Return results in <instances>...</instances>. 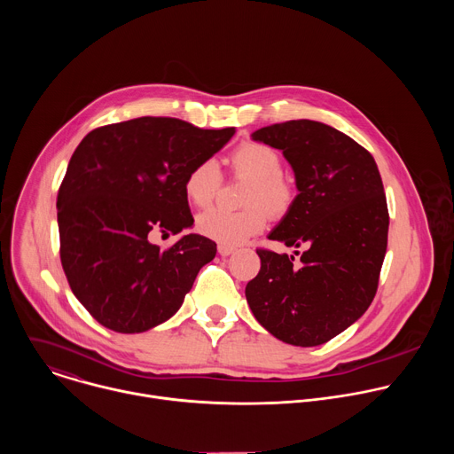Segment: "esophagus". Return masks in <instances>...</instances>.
<instances>
[{"mask_svg":"<svg viewBox=\"0 0 454 454\" xmlns=\"http://www.w3.org/2000/svg\"><path fill=\"white\" fill-rule=\"evenodd\" d=\"M217 251H219V254L228 256V254H231V253L235 251V247H233V246H228V244H219V246H217Z\"/></svg>","mask_w":454,"mask_h":454,"instance_id":"1","label":"esophagus"}]
</instances>
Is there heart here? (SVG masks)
Listing matches in <instances>:
<instances>
[{
  "instance_id": "b5f03b06",
  "label": "heart",
  "mask_w": 454,
  "mask_h": 454,
  "mask_svg": "<svg viewBox=\"0 0 454 454\" xmlns=\"http://www.w3.org/2000/svg\"><path fill=\"white\" fill-rule=\"evenodd\" d=\"M233 174L251 179L244 203V210L212 208L198 217V230L228 246H235L262 231L271 215H284L294 200V190L282 176L284 163L277 149L262 142H244L230 154ZM223 174L215 160H201L193 165L184 177V196L196 207H210L217 198Z\"/></svg>"
}]
</instances>
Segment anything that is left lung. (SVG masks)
Instances as JSON below:
<instances>
[{
	"mask_svg": "<svg viewBox=\"0 0 454 454\" xmlns=\"http://www.w3.org/2000/svg\"><path fill=\"white\" fill-rule=\"evenodd\" d=\"M253 140L280 149L298 196L270 233L301 254L258 247L261 271L246 300L275 338L316 347L350 327L370 307L387 246V205L373 156L338 129L291 120L254 131Z\"/></svg>",
	"mask_w": 454,
	"mask_h": 454,
	"instance_id": "1",
	"label": "left lung"
}]
</instances>
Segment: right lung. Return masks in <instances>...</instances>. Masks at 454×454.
<instances>
[{"mask_svg":"<svg viewBox=\"0 0 454 454\" xmlns=\"http://www.w3.org/2000/svg\"><path fill=\"white\" fill-rule=\"evenodd\" d=\"M235 135L179 118L142 116L93 129L75 149L57 193L60 264L77 300L100 325L145 333L168 319L217 244L190 233L184 177Z\"/></svg>","mask_w":454,"mask_h":454,"instance_id":"1","label":"right lung"}]
</instances>
